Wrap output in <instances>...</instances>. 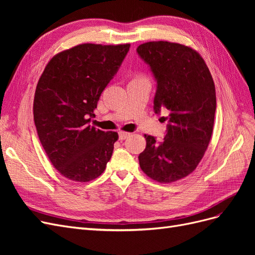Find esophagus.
<instances>
[{"instance_id": "esophagus-1", "label": "esophagus", "mask_w": 255, "mask_h": 255, "mask_svg": "<svg viewBox=\"0 0 255 255\" xmlns=\"http://www.w3.org/2000/svg\"><path fill=\"white\" fill-rule=\"evenodd\" d=\"M118 134H119V139L120 140H125L129 136V133H127V132H119Z\"/></svg>"}]
</instances>
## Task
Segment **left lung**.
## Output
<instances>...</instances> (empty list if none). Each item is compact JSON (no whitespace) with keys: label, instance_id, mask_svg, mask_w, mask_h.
<instances>
[{"label":"left lung","instance_id":"obj_1","mask_svg":"<svg viewBox=\"0 0 255 255\" xmlns=\"http://www.w3.org/2000/svg\"><path fill=\"white\" fill-rule=\"evenodd\" d=\"M156 82L153 109L168 111L165 138L145 136L138 156L142 171L160 183H171L195 170L210 143L216 91L210 70L199 53L185 45L152 41L136 50Z\"/></svg>","mask_w":255,"mask_h":255}]
</instances>
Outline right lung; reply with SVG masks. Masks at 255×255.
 Wrapping results in <instances>:
<instances>
[{"mask_svg": "<svg viewBox=\"0 0 255 255\" xmlns=\"http://www.w3.org/2000/svg\"><path fill=\"white\" fill-rule=\"evenodd\" d=\"M128 50L129 44L76 45L54 56L38 81L37 134L53 166L69 180L96 179L112 157L118 134L88 123Z\"/></svg>", "mask_w": 255, "mask_h": 255, "instance_id": "1", "label": "right lung"}]
</instances>
